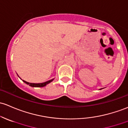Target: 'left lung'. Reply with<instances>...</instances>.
<instances>
[{
    "label": "left lung",
    "instance_id": "obj_1",
    "mask_svg": "<svg viewBox=\"0 0 128 128\" xmlns=\"http://www.w3.org/2000/svg\"><path fill=\"white\" fill-rule=\"evenodd\" d=\"M100 90H101V89H100Z\"/></svg>",
    "mask_w": 128,
    "mask_h": 128
}]
</instances>
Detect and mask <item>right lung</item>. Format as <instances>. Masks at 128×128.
<instances>
[{
    "label": "right lung",
    "instance_id": "right-lung-1",
    "mask_svg": "<svg viewBox=\"0 0 128 128\" xmlns=\"http://www.w3.org/2000/svg\"><path fill=\"white\" fill-rule=\"evenodd\" d=\"M53 80H54V79H51V80H48V81H46V82H43V83H38V84L29 83V82H26V81L24 80H23V82H24V83L26 84L29 85V86H32V87H43V86H46V85H48V84L50 83V82H51Z\"/></svg>",
    "mask_w": 128,
    "mask_h": 128
}]
</instances>
